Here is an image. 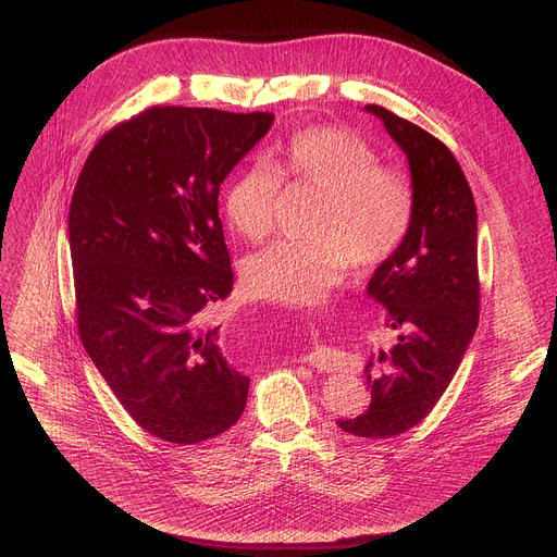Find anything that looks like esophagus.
Wrapping results in <instances>:
<instances>
[{
    "label": "esophagus",
    "instance_id": "obj_1",
    "mask_svg": "<svg viewBox=\"0 0 557 557\" xmlns=\"http://www.w3.org/2000/svg\"><path fill=\"white\" fill-rule=\"evenodd\" d=\"M306 361L317 368V370H324V372H335V370H344L348 366V357L342 348L335 346H322L317 348L314 352H310L306 357Z\"/></svg>",
    "mask_w": 557,
    "mask_h": 557
}]
</instances>
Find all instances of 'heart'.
<instances>
[{
    "label": "heart",
    "mask_w": 557,
    "mask_h": 557,
    "mask_svg": "<svg viewBox=\"0 0 557 557\" xmlns=\"http://www.w3.org/2000/svg\"><path fill=\"white\" fill-rule=\"evenodd\" d=\"M280 181L324 194L310 243H275L243 267L253 297L282 306H312L339 284L348 260L366 271L401 247L412 224L414 196L404 174L379 168L376 151L337 127L293 134L267 163L237 174L224 213L237 235L260 243L273 231Z\"/></svg>",
    "instance_id": "b5f03b06"
}]
</instances>
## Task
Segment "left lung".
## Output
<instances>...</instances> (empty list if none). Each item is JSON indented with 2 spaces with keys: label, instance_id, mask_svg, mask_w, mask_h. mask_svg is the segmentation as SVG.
<instances>
[{
  "label": "left lung",
  "instance_id": "8db88e82",
  "mask_svg": "<svg viewBox=\"0 0 557 557\" xmlns=\"http://www.w3.org/2000/svg\"><path fill=\"white\" fill-rule=\"evenodd\" d=\"M363 110L408 158L414 215L401 247L374 269L366 288L399 335L366 363L370 408L337 425L355 436L389 438L432 412L479 326V215L460 165L438 138L385 108Z\"/></svg>",
  "mask_w": 557,
  "mask_h": 557
}]
</instances>
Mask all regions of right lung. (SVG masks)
Returning <instances> with one entry per match:
<instances>
[{
	"label": "right lung",
	"mask_w": 557,
	"mask_h": 557,
	"mask_svg": "<svg viewBox=\"0 0 557 557\" xmlns=\"http://www.w3.org/2000/svg\"><path fill=\"white\" fill-rule=\"evenodd\" d=\"M273 114L151 108L108 132L76 181L67 240L84 348L149 434L196 445L243 417L251 379L207 310L233 288L224 178Z\"/></svg>",
	"instance_id": "right-lung-1"
}]
</instances>
